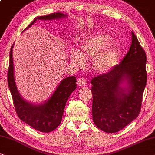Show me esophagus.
<instances>
[{
    "mask_svg": "<svg viewBox=\"0 0 155 155\" xmlns=\"http://www.w3.org/2000/svg\"><path fill=\"white\" fill-rule=\"evenodd\" d=\"M77 84L79 85L80 86H85L87 84V80L85 79L84 78H80L78 80Z\"/></svg>",
    "mask_w": 155,
    "mask_h": 155,
    "instance_id": "esophagus-1",
    "label": "esophagus"
}]
</instances>
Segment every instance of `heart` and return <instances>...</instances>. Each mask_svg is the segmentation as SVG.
Segmentation results:
<instances>
[{
	"mask_svg": "<svg viewBox=\"0 0 155 155\" xmlns=\"http://www.w3.org/2000/svg\"><path fill=\"white\" fill-rule=\"evenodd\" d=\"M112 37L104 33H97L84 38L80 51L71 50L70 59L74 64L81 66L85 59L92 60L93 67L97 72L107 73L116 66L120 59L121 50L117 45H110Z\"/></svg>",
	"mask_w": 155,
	"mask_h": 155,
	"instance_id": "obj_1",
	"label": "heart"
}]
</instances>
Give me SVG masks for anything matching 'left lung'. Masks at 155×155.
Returning a JSON list of instances; mask_svg holds the SVG:
<instances>
[{
  "mask_svg": "<svg viewBox=\"0 0 155 155\" xmlns=\"http://www.w3.org/2000/svg\"><path fill=\"white\" fill-rule=\"evenodd\" d=\"M131 34V45L121 62L91 81L93 120L106 133L123 129L140 112L147 84V58L136 35Z\"/></svg>",
  "mask_w": 155,
  "mask_h": 155,
  "instance_id": "8db88e82",
  "label": "left lung"
}]
</instances>
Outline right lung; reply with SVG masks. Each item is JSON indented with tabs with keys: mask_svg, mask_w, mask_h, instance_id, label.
<instances>
[{
	"mask_svg": "<svg viewBox=\"0 0 155 155\" xmlns=\"http://www.w3.org/2000/svg\"><path fill=\"white\" fill-rule=\"evenodd\" d=\"M67 17V15L62 12H55L46 16L37 17L23 31L31 27L38 19L53 20ZM13 46L14 43L10 48L8 83L17 114L21 121L34 129L43 133L53 131L61 123L67 99L77 88V78L71 76L62 79L50 98L42 103L34 104L27 101L21 97L15 84L12 58Z\"/></svg>",
	"mask_w": 155,
	"mask_h": 155,
	"instance_id": "obj_1",
	"label": "right lung"
}]
</instances>
